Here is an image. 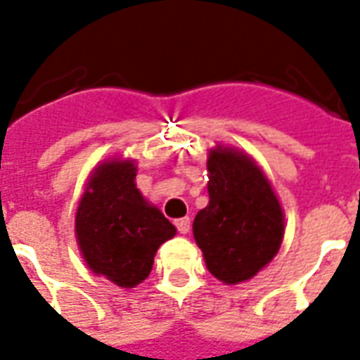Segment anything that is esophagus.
Returning a JSON list of instances; mask_svg holds the SVG:
<instances>
[{"instance_id":"obj_1","label":"esophagus","mask_w":360,"mask_h":360,"mask_svg":"<svg viewBox=\"0 0 360 360\" xmlns=\"http://www.w3.org/2000/svg\"><path fill=\"white\" fill-rule=\"evenodd\" d=\"M175 226L179 230V234H188V230H191V219H188V217L177 219V221H175Z\"/></svg>"}]
</instances>
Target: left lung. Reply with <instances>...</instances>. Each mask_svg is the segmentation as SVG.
Masks as SVG:
<instances>
[{"label": "left lung", "mask_w": 360, "mask_h": 360, "mask_svg": "<svg viewBox=\"0 0 360 360\" xmlns=\"http://www.w3.org/2000/svg\"><path fill=\"white\" fill-rule=\"evenodd\" d=\"M207 172L210 204L194 219V240L217 279L247 281L278 255L283 211L264 174L245 155L213 149Z\"/></svg>", "instance_id": "8db88e82"}]
</instances>
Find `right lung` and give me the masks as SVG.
<instances>
[{
    "mask_svg": "<svg viewBox=\"0 0 360 360\" xmlns=\"http://www.w3.org/2000/svg\"><path fill=\"white\" fill-rule=\"evenodd\" d=\"M130 160L101 164L90 177L75 217L77 241L90 270L119 287H136L153 270L158 247L175 226L136 188Z\"/></svg>",
    "mask_w": 360,
    "mask_h": 360,
    "instance_id": "right-lung-1",
    "label": "right lung"
}]
</instances>
